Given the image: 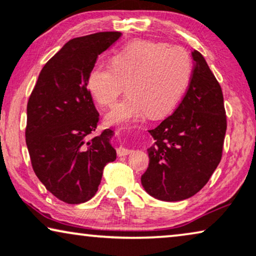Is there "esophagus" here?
Returning a JSON list of instances; mask_svg holds the SVG:
<instances>
[{
    "label": "esophagus",
    "mask_w": 256,
    "mask_h": 256,
    "mask_svg": "<svg viewBox=\"0 0 256 256\" xmlns=\"http://www.w3.org/2000/svg\"><path fill=\"white\" fill-rule=\"evenodd\" d=\"M130 152H132V150L128 149V148H124V146H118V150H116L118 156H120V157H122V156H127V155H129V154H130Z\"/></svg>",
    "instance_id": "esophagus-1"
}]
</instances>
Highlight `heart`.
I'll return each mask as SVG.
<instances>
[{
  "instance_id": "obj_1",
  "label": "heart",
  "mask_w": 256,
  "mask_h": 256,
  "mask_svg": "<svg viewBox=\"0 0 256 256\" xmlns=\"http://www.w3.org/2000/svg\"><path fill=\"white\" fill-rule=\"evenodd\" d=\"M191 58L184 48L162 42L138 40L116 52L110 66L96 62L87 74V88L100 106L115 102L124 88L128 94L106 115L110 124H124L146 114L169 113L186 87Z\"/></svg>"
}]
</instances>
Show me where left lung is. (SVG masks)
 Returning <instances> with one entry per match:
<instances>
[{
    "mask_svg": "<svg viewBox=\"0 0 256 256\" xmlns=\"http://www.w3.org/2000/svg\"><path fill=\"white\" fill-rule=\"evenodd\" d=\"M176 110L155 129L149 168L141 182L150 196L180 202L205 186L222 160L227 118L222 87L200 52Z\"/></svg>",
    "mask_w": 256,
    "mask_h": 256,
    "instance_id": "left-lung-1",
    "label": "left lung"
}]
</instances>
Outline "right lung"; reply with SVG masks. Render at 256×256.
I'll use <instances>...</instances> for the list:
<instances>
[{"instance_id":"obj_1","label":"right lung","mask_w":256,"mask_h":256,"mask_svg":"<svg viewBox=\"0 0 256 256\" xmlns=\"http://www.w3.org/2000/svg\"><path fill=\"white\" fill-rule=\"evenodd\" d=\"M121 34L108 31L68 40L44 65L28 101L31 166L46 190L68 204L94 197L104 168L116 158L110 129L93 136L99 113L86 80L98 56Z\"/></svg>"}]
</instances>
